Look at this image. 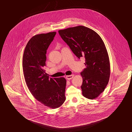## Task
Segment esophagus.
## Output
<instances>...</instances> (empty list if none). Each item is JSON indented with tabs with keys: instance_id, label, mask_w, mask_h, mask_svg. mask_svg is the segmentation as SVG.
<instances>
[{
	"instance_id": "1",
	"label": "esophagus",
	"mask_w": 132,
	"mask_h": 132,
	"mask_svg": "<svg viewBox=\"0 0 132 132\" xmlns=\"http://www.w3.org/2000/svg\"><path fill=\"white\" fill-rule=\"evenodd\" d=\"M74 75H70V76H66V79H68V80H70V79H72V78L73 77Z\"/></svg>"
}]
</instances>
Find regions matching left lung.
<instances>
[{
	"mask_svg": "<svg viewBox=\"0 0 132 132\" xmlns=\"http://www.w3.org/2000/svg\"><path fill=\"white\" fill-rule=\"evenodd\" d=\"M59 34L79 59H85L86 68L81 72L82 94L94 99L108 84L110 66L108 53L102 38L95 31L79 26L59 30Z\"/></svg>",
	"mask_w": 132,
	"mask_h": 132,
	"instance_id": "obj_1",
	"label": "left lung"
}]
</instances>
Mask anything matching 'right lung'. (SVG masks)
I'll use <instances>...</instances> for the list:
<instances>
[{
	"mask_svg": "<svg viewBox=\"0 0 132 132\" xmlns=\"http://www.w3.org/2000/svg\"><path fill=\"white\" fill-rule=\"evenodd\" d=\"M56 32L33 36L27 44L23 56V70L28 89L45 106L58 108L64 103L66 80L64 77L49 78L44 67L46 54Z\"/></svg>",
	"mask_w": 132,
	"mask_h": 132,
	"instance_id": "obj_1",
	"label": "right lung"
}]
</instances>
